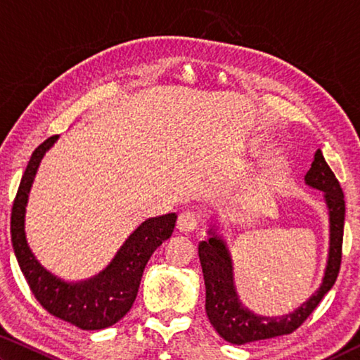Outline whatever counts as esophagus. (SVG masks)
Returning <instances> with one entry per match:
<instances>
[{"label":"esophagus","instance_id":"esophagus-1","mask_svg":"<svg viewBox=\"0 0 360 360\" xmlns=\"http://www.w3.org/2000/svg\"><path fill=\"white\" fill-rule=\"evenodd\" d=\"M198 227V217L195 212L184 211L178 217V230L179 231H192Z\"/></svg>","mask_w":360,"mask_h":360}]
</instances>
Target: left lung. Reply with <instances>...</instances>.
I'll return each instance as SVG.
<instances>
[{"label":"left lung","mask_w":360,"mask_h":360,"mask_svg":"<svg viewBox=\"0 0 360 360\" xmlns=\"http://www.w3.org/2000/svg\"><path fill=\"white\" fill-rule=\"evenodd\" d=\"M304 184L322 192L328 211V254L322 283L314 294L294 311L283 316L257 314L243 304L236 292L233 262L217 225L211 224L208 240L200 241L198 257L206 288V314L216 332L231 345H246L288 335L303 324L337 281L341 264L345 224V195L338 179L328 168L321 149L316 150L311 168L304 174Z\"/></svg>","instance_id":"1"}]
</instances>
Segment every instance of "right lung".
<instances>
[{
  "mask_svg": "<svg viewBox=\"0 0 360 360\" xmlns=\"http://www.w3.org/2000/svg\"><path fill=\"white\" fill-rule=\"evenodd\" d=\"M51 136L34 149L22 176L11 216V240L17 262L30 289L42 308L82 330H100L114 326L130 311L144 266L155 249L173 233L176 212L150 217L138 225L124 245L95 276L82 281H65L39 264L25 233V212L34 176L46 152L57 143Z\"/></svg>",
  "mask_w": 360,
  "mask_h": 360,
  "instance_id": "right-lung-1",
  "label": "right lung"
}]
</instances>
